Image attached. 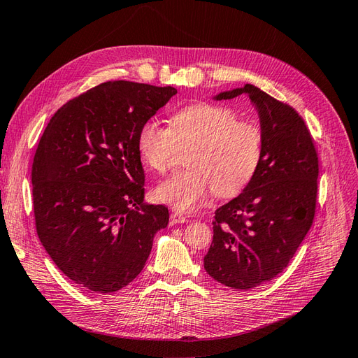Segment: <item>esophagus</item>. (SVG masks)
Listing matches in <instances>:
<instances>
[{
	"mask_svg": "<svg viewBox=\"0 0 358 358\" xmlns=\"http://www.w3.org/2000/svg\"><path fill=\"white\" fill-rule=\"evenodd\" d=\"M170 221H171V224H185V222H188V218L183 213L173 212L170 216Z\"/></svg>",
	"mask_w": 358,
	"mask_h": 358,
	"instance_id": "1",
	"label": "esophagus"
}]
</instances>
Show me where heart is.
I'll return each instance as SVG.
<instances>
[{"label":"heart","instance_id":"b5f03b06","mask_svg":"<svg viewBox=\"0 0 358 358\" xmlns=\"http://www.w3.org/2000/svg\"><path fill=\"white\" fill-rule=\"evenodd\" d=\"M136 145L140 158L157 173L171 169L176 145H192L187 157L189 169L155 189L157 200L178 210L200 208L212 192L237 196L252 180L263 157L259 128L213 103L182 107L170 117V128L146 121L138 128Z\"/></svg>","mask_w":358,"mask_h":358}]
</instances>
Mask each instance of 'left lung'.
Listing matches in <instances>:
<instances>
[{"instance_id": "1", "label": "left lung", "mask_w": 358, "mask_h": 358, "mask_svg": "<svg viewBox=\"0 0 358 358\" xmlns=\"http://www.w3.org/2000/svg\"><path fill=\"white\" fill-rule=\"evenodd\" d=\"M248 95L259 117L263 157L248 187L215 212L204 268L220 284L249 289L288 266L315 216L318 155L309 129L291 106L254 85L213 100Z\"/></svg>"}]
</instances>
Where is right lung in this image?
<instances>
[{
    "label": "right lung",
    "mask_w": 358,
    "mask_h": 358,
    "mask_svg": "<svg viewBox=\"0 0 358 358\" xmlns=\"http://www.w3.org/2000/svg\"><path fill=\"white\" fill-rule=\"evenodd\" d=\"M178 91L106 82L52 116L32 162L41 245L73 282L95 292L124 288L142 272L169 209L145 203L138 128Z\"/></svg>",
    "instance_id": "right-lung-1"
}]
</instances>
